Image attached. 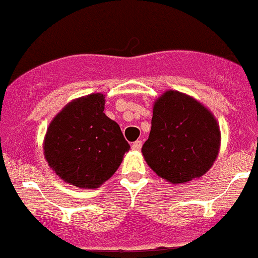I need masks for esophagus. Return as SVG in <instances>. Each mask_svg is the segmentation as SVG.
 <instances>
[{
	"mask_svg": "<svg viewBox=\"0 0 258 258\" xmlns=\"http://www.w3.org/2000/svg\"><path fill=\"white\" fill-rule=\"evenodd\" d=\"M142 140H137V142H134L132 144V149L133 150H140L142 149Z\"/></svg>",
	"mask_w": 258,
	"mask_h": 258,
	"instance_id": "34e87169",
	"label": "esophagus"
}]
</instances>
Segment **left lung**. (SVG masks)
Instances as JSON below:
<instances>
[{"instance_id": "obj_1", "label": "left lung", "mask_w": 258, "mask_h": 258, "mask_svg": "<svg viewBox=\"0 0 258 258\" xmlns=\"http://www.w3.org/2000/svg\"><path fill=\"white\" fill-rule=\"evenodd\" d=\"M219 143L212 113L196 99L169 90L155 101L142 153L159 177L177 184L205 174L218 155Z\"/></svg>"}]
</instances>
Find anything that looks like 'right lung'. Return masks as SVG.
<instances>
[{
    "label": "right lung",
    "instance_id": "obj_1",
    "mask_svg": "<svg viewBox=\"0 0 258 258\" xmlns=\"http://www.w3.org/2000/svg\"><path fill=\"white\" fill-rule=\"evenodd\" d=\"M105 96L90 94L69 103L48 126L43 153L65 182L98 188L120 165L130 145L120 126L104 114Z\"/></svg>",
    "mask_w": 258,
    "mask_h": 258
}]
</instances>
